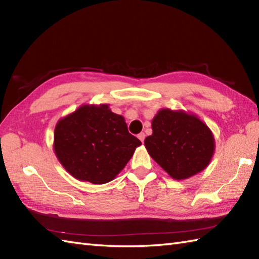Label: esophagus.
Listing matches in <instances>:
<instances>
[{
  "label": "esophagus",
  "mask_w": 259,
  "mask_h": 259,
  "mask_svg": "<svg viewBox=\"0 0 259 259\" xmlns=\"http://www.w3.org/2000/svg\"><path fill=\"white\" fill-rule=\"evenodd\" d=\"M145 137H146V135H145L144 133H140V134L138 135V138H139V140H140L141 142L145 141Z\"/></svg>",
  "instance_id": "esophagus-1"
}]
</instances>
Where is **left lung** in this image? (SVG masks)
Masks as SVG:
<instances>
[{"mask_svg": "<svg viewBox=\"0 0 259 259\" xmlns=\"http://www.w3.org/2000/svg\"><path fill=\"white\" fill-rule=\"evenodd\" d=\"M151 126L152 135L145 139V146L153 160L171 178H189L210 162L213 136L195 114L161 109L152 119Z\"/></svg>", "mask_w": 259, "mask_h": 259, "instance_id": "8db88e82", "label": "left lung"}]
</instances>
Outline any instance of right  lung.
Returning <instances> with one entry per match:
<instances>
[{"label": "right lung", "mask_w": 259, "mask_h": 259, "mask_svg": "<svg viewBox=\"0 0 259 259\" xmlns=\"http://www.w3.org/2000/svg\"><path fill=\"white\" fill-rule=\"evenodd\" d=\"M141 141L129 134L124 118L108 104H84L60 119L54 129V152L75 179L95 185L115 178Z\"/></svg>", "instance_id": "obj_1"}]
</instances>
